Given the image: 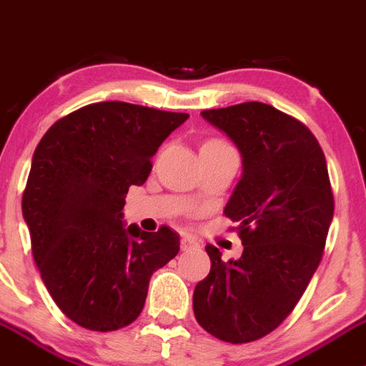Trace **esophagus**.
Masks as SVG:
<instances>
[{"mask_svg":"<svg viewBox=\"0 0 366 366\" xmlns=\"http://www.w3.org/2000/svg\"><path fill=\"white\" fill-rule=\"evenodd\" d=\"M198 247H200V243H198L193 236H182V239H180V248H182L184 252L193 250V248H198Z\"/></svg>","mask_w":366,"mask_h":366,"instance_id":"obj_1","label":"esophagus"}]
</instances>
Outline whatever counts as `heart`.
Returning a JSON list of instances; mask_svg holds the SVG:
<instances>
[{
    "mask_svg": "<svg viewBox=\"0 0 366 366\" xmlns=\"http://www.w3.org/2000/svg\"><path fill=\"white\" fill-rule=\"evenodd\" d=\"M202 147H229V144L223 143V141H219V139H209V141H205Z\"/></svg>",
    "mask_w": 366,
    "mask_h": 366,
    "instance_id": "b5f03b06",
    "label": "heart"
}]
</instances>
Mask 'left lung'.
Here are the masks:
<instances>
[{"instance_id":"1","label":"left lung","mask_w":366,"mask_h":366,"mask_svg":"<svg viewBox=\"0 0 366 366\" xmlns=\"http://www.w3.org/2000/svg\"><path fill=\"white\" fill-rule=\"evenodd\" d=\"M239 148L243 175L223 214L237 223V261L207 244L211 272L193 293L197 322L248 343L286 320L322 261L335 197L325 155L304 123L261 102L202 112Z\"/></svg>"}]
</instances>
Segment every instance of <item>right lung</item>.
I'll use <instances>...</instances> for the list:
<instances>
[{"label":"right lung","instance_id":"right-lung-1","mask_svg":"<svg viewBox=\"0 0 366 366\" xmlns=\"http://www.w3.org/2000/svg\"><path fill=\"white\" fill-rule=\"evenodd\" d=\"M187 118L100 102L53 123L35 148L23 216L42 281L74 324L100 332L132 324L154 272L179 254L169 227H125L122 211L129 187L147 182L155 152Z\"/></svg>","mask_w":366,"mask_h":366}]
</instances>
